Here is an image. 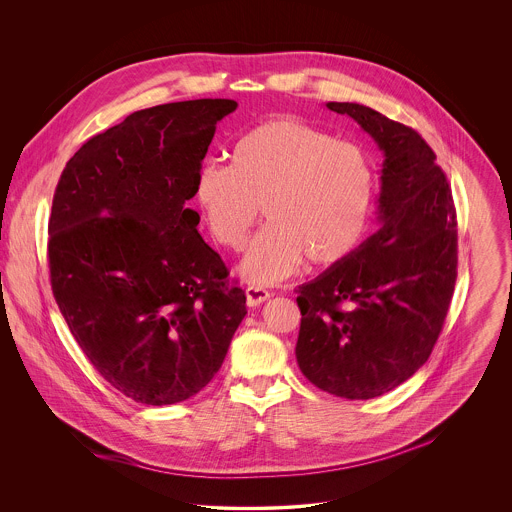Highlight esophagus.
Masks as SVG:
<instances>
[{
	"mask_svg": "<svg viewBox=\"0 0 512 512\" xmlns=\"http://www.w3.org/2000/svg\"><path fill=\"white\" fill-rule=\"evenodd\" d=\"M268 297H270V292L266 288H260V286H248L246 288V303L250 307H256V305L264 303Z\"/></svg>",
	"mask_w": 512,
	"mask_h": 512,
	"instance_id": "34e87169",
	"label": "esophagus"
}]
</instances>
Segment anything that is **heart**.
<instances>
[{"label":"heart","instance_id":"heart-1","mask_svg":"<svg viewBox=\"0 0 512 512\" xmlns=\"http://www.w3.org/2000/svg\"><path fill=\"white\" fill-rule=\"evenodd\" d=\"M374 201L376 169L365 149L293 116L246 130L228 149V165L207 163L195 183L197 209L228 250L244 248L264 205L268 224L240 264L254 284L288 278L305 258L315 266L347 260Z\"/></svg>","mask_w":512,"mask_h":512}]
</instances>
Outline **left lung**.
Segmentation results:
<instances>
[{"mask_svg":"<svg viewBox=\"0 0 512 512\" xmlns=\"http://www.w3.org/2000/svg\"><path fill=\"white\" fill-rule=\"evenodd\" d=\"M327 108L351 116L384 153L380 228L299 286L295 357L317 388L368 400L432 355L457 278V220L447 177L416 130L363 104Z\"/></svg>","mask_w":512,"mask_h":512,"instance_id":"obj_1","label":"left lung"}]
</instances>
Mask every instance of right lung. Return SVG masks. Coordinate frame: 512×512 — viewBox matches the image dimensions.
I'll return each instance as SVG.
<instances>
[{"label": "right lung", "mask_w": 512, "mask_h": 512, "mask_svg": "<svg viewBox=\"0 0 512 512\" xmlns=\"http://www.w3.org/2000/svg\"><path fill=\"white\" fill-rule=\"evenodd\" d=\"M234 100L171 102L130 114L69 159L49 219L57 305L116 390L177 404L219 372L246 295L197 230L201 161Z\"/></svg>", "instance_id": "add662e5"}]
</instances>
